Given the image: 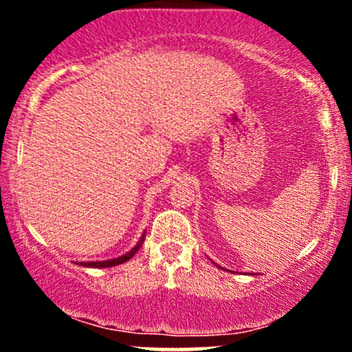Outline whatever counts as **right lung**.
Masks as SVG:
<instances>
[{
  "label": "right lung",
  "instance_id": "add662e5",
  "mask_svg": "<svg viewBox=\"0 0 352 352\" xmlns=\"http://www.w3.org/2000/svg\"><path fill=\"white\" fill-rule=\"evenodd\" d=\"M144 238H145V236L142 235V238H140L139 243H137V245L134 246V248L131 250V252L122 254V256H119V258H114V260H106V261H86V263H79V265L89 266V268H111V266H117V265L124 263V261H129L132 256H134V254H135L137 252H139V248H140V246H142V243H144Z\"/></svg>",
  "mask_w": 352,
  "mask_h": 352
}]
</instances>
